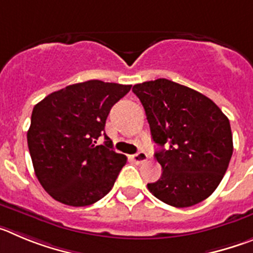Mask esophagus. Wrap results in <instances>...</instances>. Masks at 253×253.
Segmentation results:
<instances>
[{
  "instance_id": "esophagus-1",
  "label": "esophagus",
  "mask_w": 253,
  "mask_h": 253,
  "mask_svg": "<svg viewBox=\"0 0 253 253\" xmlns=\"http://www.w3.org/2000/svg\"><path fill=\"white\" fill-rule=\"evenodd\" d=\"M132 160L137 164H142L143 161L147 160V155L145 154L143 151H140V152H137V154L132 155Z\"/></svg>"
}]
</instances>
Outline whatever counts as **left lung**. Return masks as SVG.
Listing matches in <instances>:
<instances>
[{"label": "left lung", "instance_id": "1", "mask_svg": "<svg viewBox=\"0 0 253 253\" xmlns=\"http://www.w3.org/2000/svg\"><path fill=\"white\" fill-rule=\"evenodd\" d=\"M132 92L146 113L155 159L163 168L152 195L176 208L207 199L219 185L233 152L229 120L202 93L169 79L136 84Z\"/></svg>", "mask_w": 253, "mask_h": 253}]
</instances>
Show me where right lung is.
<instances>
[{
  "label": "right lung",
  "mask_w": 253,
  "mask_h": 253,
  "mask_svg": "<svg viewBox=\"0 0 253 253\" xmlns=\"http://www.w3.org/2000/svg\"><path fill=\"white\" fill-rule=\"evenodd\" d=\"M132 85L87 81L46 95L33 110L27 145L38 180L50 197L85 207L108 194L127 158L104 133L113 104ZM101 135L104 145H95Z\"/></svg>",
  "instance_id": "right-lung-1"
}]
</instances>
